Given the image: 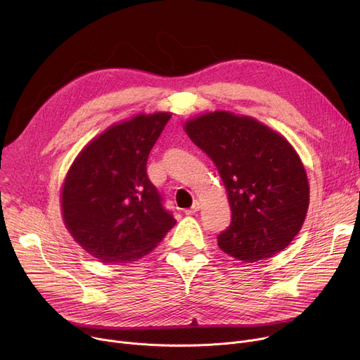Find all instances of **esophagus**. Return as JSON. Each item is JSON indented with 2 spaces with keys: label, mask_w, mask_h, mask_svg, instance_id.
<instances>
[{
  "label": "esophagus",
  "mask_w": 360,
  "mask_h": 360,
  "mask_svg": "<svg viewBox=\"0 0 360 360\" xmlns=\"http://www.w3.org/2000/svg\"><path fill=\"white\" fill-rule=\"evenodd\" d=\"M200 208H201L200 202H198V201H194V204L191 205V208L185 210V214H186V215H193V214H195L197 211H200Z\"/></svg>",
  "instance_id": "34e87169"
}]
</instances>
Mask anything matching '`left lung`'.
<instances>
[{"mask_svg": "<svg viewBox=\"0 0 360 360\" xmlns=\"http://www.w3.org/2000/svg\"><path fill=\"white\" fill-rule=\"evenodd\" d=\"M188 137L214 162L231 210L219 248L246 263L282 252L301 230L309 184L297 150L256 118L226 110L184 123Z\"/></svg>", "mask_w": 360, "mask_h": 360, "instance_id": "8db88e82", "label": "left lung"}]
</instances>
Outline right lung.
Returning <instances> with one entry per match:
<instances>
[{"label":"right lung","instance_id":"add662e5","mask_svg":"<svg viewBox=\"0 0 360 360\" xmlns=\"http://www.w3.org/2000/svg\"><path fill=\"white\" fill-rule=\"evenodd\" d=\"M169 111L118 122L82 148L60 188L66 230L91 256L123 265L150 253L175 226L146 171Z\"/></svg>","mask_w":360,"mask_h":360}]
</instances>
